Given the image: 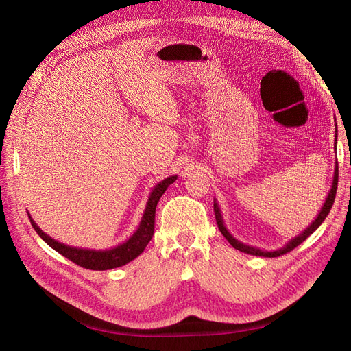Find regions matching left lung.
I'll return each instance as SVG.
<instances>
[{
	"label": "left lung",
	"instance_id": "obj_1",
	"mask_svg": "<svg viewBox=\"0 0 351 351\" xmlns=\"http://www.w3.org/2000/svg\"><path fill=\"white\" fill-rule=\"evenodd\" d=\"M334 143H335V146H337V124H335V142H334ZM335 149H337V147H335ZM337 186H338V162H335L334 178H332L331 190H329V193H328V196H326V199H325V204L322 205V208H321V210H319V214H317V217L315 218V221L312 222V224H311L309 227H307L303 232H300L299 236H295L294 239H291V240H290L289 243H287L285 246L281 247V249L268 252V250H262V249H259V247L249 246V244H244V243H241L240 240H237V239H236L234 236H232L231 232L227 230V227L224 226V219H222L221 209H219V206H218V204H217V200L214 199V212H215V218H217L218 228H219V231L222 232V236H224V237L228 240V243L231 244V246L234 247V249H237V250H240V252H243V253H249V254H253V256H263V258H277V256H281V254L289 253V252H291L294 247L299 246L300 243H303V241H304L307 237H309V236L312 234V232L325 221V218H326V215L329 214V210H331L332 204H334V200H335Z\"/></svg>",
	"mask_w": 351,
	"mask_h": 351
}]
</instances>
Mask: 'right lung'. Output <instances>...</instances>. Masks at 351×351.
<instances>
[{
	"instance_id": "obj_1",
	"label": "right lung",
	"mask_w": 351,
	"mask_h": 351,
	"mask_svg": "<svg viewBox=\"0 0 351 351\" xmlns=\"http://www.w3.org/2000/svg\"><path fill=\"white\" fill-rule=\"evenodd\" d=\"M177 180V176H169L162 182H159L149 195V199L146 202V208L143 212V217L139 227L134 231V234L121 243L120 246L108 249V250H92V249H80V247H71L67 246L64 243H60L56 239L49 237L47 232L42 231L36 222L32 219L30 214L29 219L32 227L35 228V231L39 234V237L44 240L47 244L57 250L62 256L70 259L79 267H83L86 269H93V271H105V269H112V268H119L123 267V265L129 263L130 261L136 259L139 254L145 250L147 246V243L151 241L154 236V227H155V210L159 199L164 195L165 190L168 189L169 184H173Z\"/></svg>"
}]
</instances>
